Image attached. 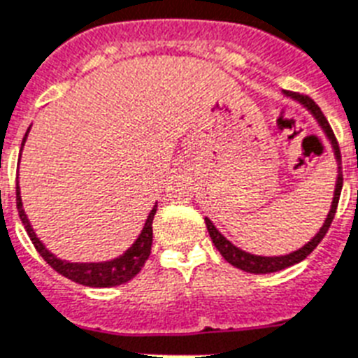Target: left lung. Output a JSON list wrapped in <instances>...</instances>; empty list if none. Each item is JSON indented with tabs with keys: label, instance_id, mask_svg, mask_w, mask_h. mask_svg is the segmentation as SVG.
Segmentation results:
<instances>
[{
	"label": "left lung",
	"instance_id": "1",
	"mask_svg": "<svg viewBox=\"0 0 358 358\" xmlns=\"http://www.w3.org/2000/svg\"><path fill=\"white\" fill-rule=\"evenodd\" d=\"M285 96H291L294 102L306 108L309 111L313 119L317 120V124L322 128L326 138L329 141L333 148V155H335V161H336V182H335V192H333V201H331V206H329V212H327L326 220H324V225L320 227L317 234L313 236L309 241H307L303 247L300 249L292 250L289 254H283V256H258V254H250L247 250H241L239 247H236L232 241L225 238V236L221 234L220 230L215 229V225L212 223L208 217H205V223H206V230H208V234L212 238V243L215 245V249L220 250V254L223 258L229 262L230 265H234V267L241 268L245 273H252V274H268V273H276V271H282V268H287L294 264H300L302 259H306L313 250L317 249V245L320 243L324 236H326L327 229L331 225L333 217H335V212H336V205H338V197H341V190H342V166H341V150H338V143H336L335 135H333V129L327 122V119L324 117V113L320 111L315 102H313L309 96H303V94H298V93H289V91H283Z\"/></svg>",
	"mask_w": 358,
	"mask_h": 358
}]
</instances>
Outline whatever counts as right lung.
I'll return each mask as SVG.
<instances>
[{
	"label": "right lung",
	"mask_w": 358,
	"mask_h": 358,
	"mask_svg": "<svg viewBox=\"0 0 358 358\" xmlns=\"http://www.w3.org/2000/svg\"><path fill=\"white\" fill-rule=\"evenodd\" d=\"M31 128L27 129L25 137H23L22 150L25 146L27 135H29ZM16 205L17 212H20V220L25 225L27 234L31 238V241L34 243L36 250L40 252V256L45 259L47 264L55 268L56 273H60L62 276L73 280V282L80 283V285H87V287H115V285H120V283H126L137 276L141 273V268L146 264L148 256L152 252V241H153V215L157 212V203L153 205V208L150 210L146 217V223H144L143 230L138 238L133 241V245L128 250L120 256L113 259H108V262H87V264H75V262H67V259L56 258L51 250L47 249L45 245L41 243L40 238L36 236L34 229H32L31 221L27 217L25 210H23L22 203V192H20V185H16Z\"/></svg>",
	"instance_id": "1"
}]
</instances>
